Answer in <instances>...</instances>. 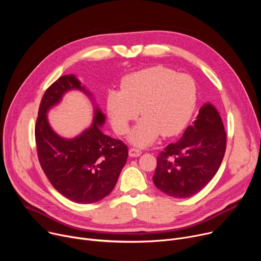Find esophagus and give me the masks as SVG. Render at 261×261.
I'll return each instance as SVG.
<instances>
[{"label": "esophagus", "instance_id": "obj_1", "mask_svg": "<svg viewBox=\"0 0 261 261\" xmlns=\"http://www.w3.org/2000/svg\"><path fill=\"white\" fill-rule=\"evenodd\" d=\"M142 154V151L138 148H130L129 149V155L130 156H140Z\"/></svg>", "mask_w": 261, "mask_h": 261}]
</instances>
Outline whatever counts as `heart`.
Segmentation results:
<instances>
[{
  "label": "heart",
  "mask_w": 261,
  "mask_h": 261,
  "mask_svg": "<svg viewBox=\"0 0 261 261\" xmlns=\"http://www.w3.org/2000/svg\"><path fill=\"white\" fill-rule=\"evenodd\" d=\"M197 101L193 77L168 67L154 66L127 76L120 90L107 93V110L116 133L128 131L140 110L144 119L131 133L135 145L151 144L158 136L179 133L191 116Z\"/></svg>",
  "instance_id": "1"
}]
</instances>
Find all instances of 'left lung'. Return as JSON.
<instances>
[{
  "label": "left lung",
  "instance_id": "left-lung-1",
  "mask_svg": "<svg viewBox=\"0 0 261 261\" xmlns=\"http://www.w3.org/2000/svg\"><path fill=\"white\" fill-rule=\"evenodd\" d=\"M226 149V132L217 110L207 103L182 138L160 152L154 185L172 198H189L217 173Z\"/></svg>",
  "mask_w": 261,
  "mask_h": 261
}]
</instances>
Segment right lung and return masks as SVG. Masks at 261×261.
Returning <instances> with one entry per match:
<instances>
[{"instance_id":"obj_1","label":"right lung","mask_w":261,"mask_h":261,"mask_svg":"<svg viewBox=\"0 0 261 261\" xmlns=\"http://www.w3.org/2000/svg\"><path fill=\"white\" fill-rule=\"evenodd\" d=\"M72 89L89 94L73 75L58 78L45 91L35 126L38 159L50 184L80 204L97 202L113 190L128 158V147L102 133L105 115L96 110L94 122L73 140L60 138L49 127L46 112Z\"/></svg>"}]
</instances>
